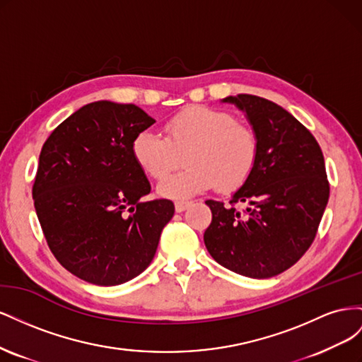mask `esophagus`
<instances>
[{"mask_svg": "<svg viewBox=\"0 0 362 362\" xmlns=\"http://www.w3.org/2000/svg\"><path fill=\"white\" fill-rule=\"evenodd\" d=\"M192 205V201H175V210H177L178 213L187 210V208Z\"/></svg>", "mask_w": 362, "mask_h": 362, "instance_id": "34e87169", "label": "esophagus"}]
</instances>
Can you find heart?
Wrapping results in <instances>:
<instances>
[{
	"label": "heart",
	"mask_w": 362,
	"mask_h": 362,
	"mask_svg": "<svg viewBox=\"0 0 362 362\" xmlns=\"http://www.w3.org/2000/svg\"><path fill=\"white\" fill-rule=\"evenodd\" d=\"M164 129L166 137L141 131L131 145L139 168L156 181L166 180L184 156L189 168L160 185L164 196L184 198L213 185L218 192H234L257 164V133L228 112L193 105L168 119Z\"/></svg>",
	"instance_id": "obj_1"
}]
</instances>
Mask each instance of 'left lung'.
I'll list each match as a JSON object with an SVG mask.
<instances>
[{"label": "left lung", "mask_w": 362, "mask_h": 362, "mask_svg": "<svg viewBox=\"0 0 362 362\" xmlns=\"http://www.w3.org/2000/svg\"><path fill=\"white\" fill-rule=\"evenodd\" d=\"M223 101L246 112L259 154L231 205L205 201L213 218L204 242L218 264L238 275L276 276L303 257L319 229L329 199L323 152L308 128L266 98L242 93Z\"/></svg>", "instance_id": "1"}]
</instances>
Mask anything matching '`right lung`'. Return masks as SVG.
<instances>
[{
    "label": "right lung",
    "mask_w": 362,
    "mask_h": 362,
    "mask_svg": "<svg viewBox=\"0 0 362 362\" xmlns=\"http://www.w3.org/2000/svg\"><path fill=\"white\" fill-rule=\"evenodd\" d=\"M154 122L134 104L96 101L43 144L31 190L36 214L52 255L76 278L119 286L154 258L175 206L140 201L151 185L131 151Z\"/></svg>",
    "instance_id": "add662e5"
}]
</instances>
